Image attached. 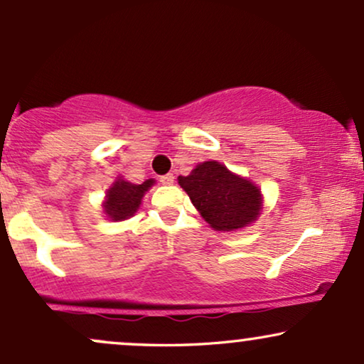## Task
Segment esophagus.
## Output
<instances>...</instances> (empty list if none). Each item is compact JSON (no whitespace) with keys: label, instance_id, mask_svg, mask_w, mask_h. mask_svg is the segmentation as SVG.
<instances>
[{"label":"esophagus","instance_id":"1","mask_svg":"<svg viewBox=\"0 0 364 364\" xmlns=\"http://www.w3.org/2000/svg\"><path fill=\"white\" fill-rule=\"evenodd\" d=\"M159 181H161L162 185H173L174 176H173V174H164V176L159 178Z\"/></svg>","mask_w":364,"mask_h":364}]
</instances>
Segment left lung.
Returning a JSON list of instances; mask_svg holds the SVG:
<instances>
[{
	"label": "left lung",
	"mask_w": 364,
	"mask_h": 364,
	"mask_svg": "<svg viewBox=\"0 0 364 364\" xmlns=\"http://www.w3.org/2000/svg\"><path fill=\"white\" fill-rule=\"evenodd\" d=\"M178 183L215 231H236L260 215V188L217 161L200 162L188 176H178Z\"/></svg>",
	"instance_id": "1"
}]
</instances>
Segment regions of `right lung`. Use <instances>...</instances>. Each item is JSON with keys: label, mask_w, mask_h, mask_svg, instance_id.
Masks as SVG:
<instances>
[{"label": "right lung", "mask_w": 364, "mask_h": 364, "mask_svg": "<svg viewBox=\"0 0 364 364\" xmlns=\"http://www.w3.org/2000/svg\"><path fill=\"white\" fill-rule=\"evenodd\" d=\"M154 183H156L154 179H147L141 185H133V183L124 181L123 178H116L112 186L106 191V200L102 203L106 215L111 220H124L135 215L145 191H149Z\"/></svg>", "instance_id": "add662e5"}]
</instances>
